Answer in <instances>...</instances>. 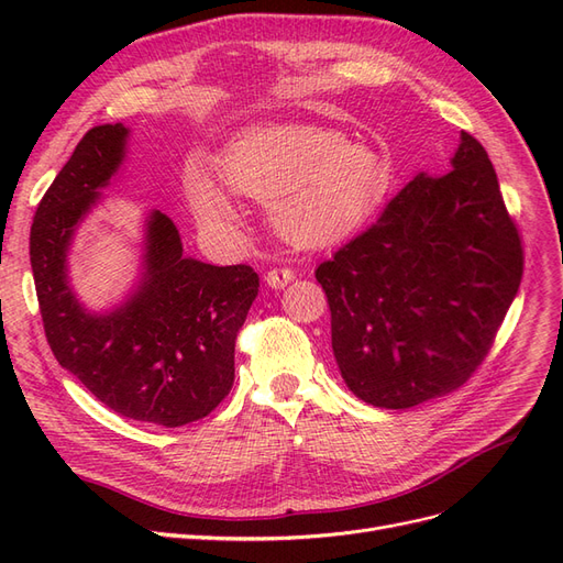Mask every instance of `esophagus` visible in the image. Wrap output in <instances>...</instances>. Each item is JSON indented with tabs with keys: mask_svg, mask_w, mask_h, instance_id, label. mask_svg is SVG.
I'll return each mask as SVG.
<instances>
[{
	"mask_svg": "<svg viewBox=\"0 0 563 563\" xmlns=\"http://www.w3.org/2000/svg\"><path fill=\"white\" fill-rule=\"evenodd\" d=\"M296 275L291 267H272L267 275H265V282L272 286V288H282L286 286L288 282H291Z\"/></svg>",
	"mask_w": 563,
	"mask_h": 563,
	"instance_id": "esophagus-1",
	"label": "esophagus"
}]
</instances>
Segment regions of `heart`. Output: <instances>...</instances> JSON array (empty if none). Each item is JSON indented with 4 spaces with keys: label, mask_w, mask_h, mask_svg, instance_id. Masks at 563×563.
I'll return each mask as SVG.
<instances>
[{
    "label": "heart",
    "mask_w": 563,
    "mask_h": 563,
    "mask_svg": "<svg viewBox=\"0 0 563 563\" xmlns=\"http://www.w3.org/2000/svg\"><path fill=\"white\" fill-rule=\"evenodd\" d=\"M220 178L234 195L272 201V223L296 246L343 242L376 211L389 166L378 150L345 133L308 124H265L242 131L223 150ZM192 199L209 223L232 218V203L209 180Z\"/></svg>",
    "instance_id": "1"
}]
</instances>
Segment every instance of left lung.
I'll return each mask as SVG.
<instances>
[{
  "instance_id": "obj_1",
  "label": "left lung",
  "mask_w": 563,
  "mask_h": 563,
  "mask_svg": "<svg viewBox=\"0 0 563 563\" xmlns=\"http://www.w3.org/2000/svg\"><path fill=\"white\" fill-rule=\"evenodd\" d=\"M451 166L418 174L314 272L338 368L371 406L411 408L465 385L519 291L521 236L484 145L463 131Z\"/></svg>"
}]
</instances>
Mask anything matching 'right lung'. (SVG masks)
Segmentation results:
<instances>
[{"instance_id": "1", "label": "right lung", "mask_w": 563, "mask_h": 563, "mask_svg": "<svg viewBox=\"0 0 563 563\" xmlns=\"http://www.w3.org/2000/svg\"><path fill=\"white\" fill-rule=\"evenodd\" d=\"M129 129L93 126L42 197L30 228V265L51 352L114 413L180 428L207 418L234 383V343L258 275L185 258L174 220H147L143 282L122 308L91 314L67 284L79 220L124 159Z\"/></svg>"}]
</instances>
